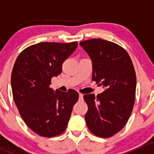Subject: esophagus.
I'll use <instances>...</instances> for the list:
<instances>
[{"label":"esophagus","mask_w":154,"mask_h":154,"mask_svg":"<svg viewBox=\"0 0 154 154\" xmlns=\"http://www.w3.org/2000/svg\"><path fill=\"white\" fill-rule=\"evenodd\" d=\"M79 98H80V100H83V94H81V93H80V94H79Z\"/></svg>","instance_id":"esophagus-1"}]
</instances>
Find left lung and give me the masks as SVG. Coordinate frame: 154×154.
<instances>
[{"label": "left lung", "instance_id": "obj_1", "mask_svg": "<svg viewBox=\"0 0 154 154\" xmlns=\"http://www.w3.org/2000/svg\"><path fill=\"white\" fill-rule=\"evenodd\" d=\"M92 62V80L105 88L95 97L83 96L88 105L85 120L95 136L109 138L124 128L133 111L136 77L128 53L119 45L100 38L80 42Z\"/></svg>", "mask_w": 154, "mask_h": 154}]
</instances>
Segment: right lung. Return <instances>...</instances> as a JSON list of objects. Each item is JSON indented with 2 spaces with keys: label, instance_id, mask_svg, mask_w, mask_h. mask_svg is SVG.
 I'll use <instances>...</instances> for the list:
<instances>
[{
  "label": "right lung",
  "instance_id": "right-lung-1",
  "mask_svg": "<svg viewBox=\"0 0 154 154\" xmlns=\"http://www.w3.org/2000/svg\"><path fill=\"white\" fill-rule=\"evenodd\" d=\"M77 45V42L38 43L21 51L14 64V101L27 127L43 137L59 136L66 130L78 100L75 90L54 92L50 87L52 77L61 74L63 63Z\"/></svg>",
  "mask_w": 154,
  "mask_h": 154
}]
</instances>
